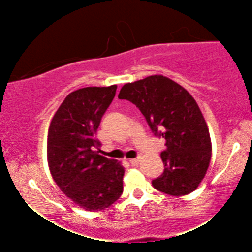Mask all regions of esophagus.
I'll use <instances>...</instances> for the list:
<instances>
[{
    "label": "esophagus",
    "instance_id": "esophagus-1",
    "mask_svg": "<svg viewBox=\"0 0 252 252\" xmlns=\"http://www.w3.org/2000/svg\"><path fill=\"white\" fill-rule=\"evenodd\" d=\"M130 163L131 164H134V166H136V164H137L138 162H140V158H130Z\"/></svg>",
    "mask_w": 252,
    "mask_h": 252
}]
</instances>
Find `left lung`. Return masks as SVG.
I'll use <instances>...</instances> for the list:
<instances>
[{"mask_svg":"<svg viewBox=\"0 0 252 252\" xmlns=\"http://www.w3.org/2000/svg\"><path fill=\"white\" fill-rule=\"evenodd\" d=\"M120 99L134 103L155 135L166 140L161 153L164 172L153 180L160 192L182 196L198 189L209 169L212 143L195 99L169 78L155 74L124 84Z\"/></svg>","mask_w":252,"mask_h":252,"instance_id":"left-lung-1","label":"left lung"}]
</instances>
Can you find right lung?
Returning a JSON list of instances; mask_svg holds the SVG:
<instances>
[{
	"mask_svg": "<svg viewBox=\"0 0 252 252\" xmlns=\"http://www.w3.org/2000/svg\"><path fill=\"white\" fill-rule=\"evenodd\" d=\"M117 85L90 86L71 92L52 118L47 162L62 192L85 211L108 209L123 192L124 167L98 154L94 138Z\"/></svg>",
	"mask_w": 252,
	"mask_h": 252,
	"instance_id": "add662e5",
	"label": "right lung"
}]
</instances>
